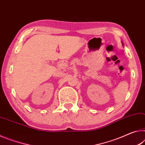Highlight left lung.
<instances>
[{"mask_svg": "<svg viewBox=\"0 0 145 145\" xmlns=\"http://www.w3.org/2000/svg\"><path fill=\"white\" fill-rule=\"evenodd\" d=\"M122 44H123V42H122Z\"/></svg>", "mask_w": 145, "mask_h": 145, "instance_id": "left-lung-1", "label": "left lung"}]
</instances>
